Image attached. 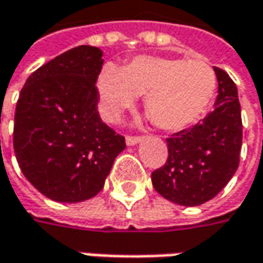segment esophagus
I'll list each match as a JSON object with an SVG mask.
<instances>
[{
    "instance_id": "1",
    "label": "esophagus",
    "mask_w": 263,
    "mask_h": 263,
    "mask_svg": "<svg viewBox=\"0 0 263 263\" xmlns=\"http://www.w3.org/2000/svg\"><path fill=\"white\" fill-rule=\"evenodd\" d=\"M142 140V137L140 136H127L126 137V143L128 146H133V145H136Z\"/></svg>"
}]
</instances>
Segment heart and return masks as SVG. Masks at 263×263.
Wrapping results in <instances>:
<instances>
[{"label":"heart","instance_id":"heart-1","mask_svg":"<svg viewBox=\"0 0 263 263\" xmlns=\"http://www.w3.org/2000/svg\"><path fill=\"white\" fill-rule=\"evenodd\" d=\"M98 92L108 121H116L136 96L143 95V108L154 124L178 132L206 112L217 92V76L202 60L139 55L121 68L104 67Z\"/></svg>","mask_w":263,"mask_h":263}]
</instances>
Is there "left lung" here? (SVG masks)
I'll list each match as a JSON object with an SVG mask.
<instances>
[{
  "label": "left lung",
  "mask_w": 263,
  "mask_h": 263,
  "mask_svg": "<svg viewBox=\"0 0 263 263\" xmlns=\"http://www.w3.org/2000/svg\"><path fill=\"white\" fill-rule=\"evenodd\" d=\"M218 80L215 108L200 123L167 139V162L152 173V184L167 200L197 206L215 197L237 171L243 139L237 87L214 67Z\"/></svg>",
  "instance_id": "1"
}]
</instances>
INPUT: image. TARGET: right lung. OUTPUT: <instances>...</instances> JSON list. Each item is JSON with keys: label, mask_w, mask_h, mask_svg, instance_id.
<instances>
[{"label": "right lung", "mask_w": 263, "mask_h": 263, "mask_svg": "<svg viewBox=\"0 0 263 263\" xmlns=\"http://www.w3.org/2000/svg\"><path fill=\"white\" fill-rule=\"evenodd\" d=\"M102 51L80 45L26 80L14 116L13 146L22 173L46 197L76 203L96 196L124 136L102 123L96 80Z\"/></svg>", "instance_id": "obj_1"}]
</instances>
